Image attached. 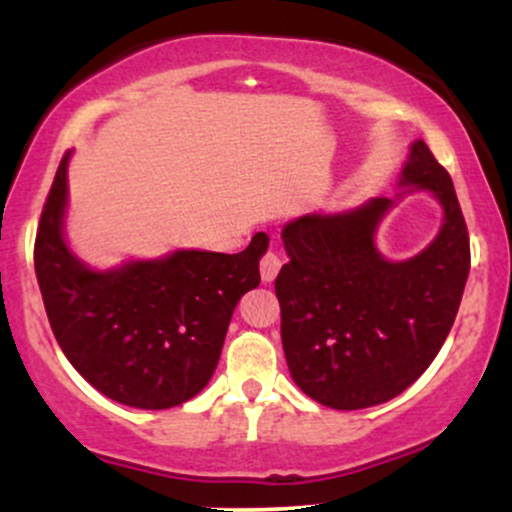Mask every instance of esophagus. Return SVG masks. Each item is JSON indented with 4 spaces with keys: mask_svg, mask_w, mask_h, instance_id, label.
Wrapping results in <instances>:
<instances>
[{
    "mask_svg": "<svg viewBox=\"0 0 512 512\" xmlns=\"http://www.w3.org/2000/svg\"><path fill=\"white\" fill-rule=\"evenodd\" d=\"M281 269V260L274 255V252H267V255L260 260V274H262V281L264 284H272L276 279V274H279Z\"/></svg>",
    "mask_w": 512,
    "mask_h": 512,
    "instance_id": "obj_1",
    "label": "esophagus"
}]
</instances>
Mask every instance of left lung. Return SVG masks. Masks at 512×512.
Segmentation results:
<instances>
[{
	"label": "left lung",
	"mask_w": 512,
	"mask_h": 512,
	"mask_svg": "<svg viewBox=\"0 0 512 512\" xmlns=\"http://www.w3.org/2000/svg\"><path fill=\"white\" fill-rule=\"evenodd\" d=\"M395 199L310 211L281 228L289 262L276 276L281 344L291 378L330 409H366L419 378L448 337L469 276V236L452 180L416 139ZM441 204L439 236L407 261L377 248L379 223L402 196Z\"/></svg>",
	"instance_id": "8db88e82"
}]
</instances>
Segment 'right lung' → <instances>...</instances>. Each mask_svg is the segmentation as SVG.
<instances>
[{"mask_svg":"<svg viewBox=\"0 0 512 512\" xmlns=\"http://www.w3.org/2000/svg\"><path fill=\"white\" fill-rule=\"evenodd\" d=\"M67 151L40 216L35 276L45 313L76 373L134 409H170L202 392L219 363L233 310L260 286L267 233L238 255L173 250L96 269L69 248Z\"/></svg>","mask_w":512,"mask_h":512,"instance_id":"1","label":"right lung"}]
</instances>
